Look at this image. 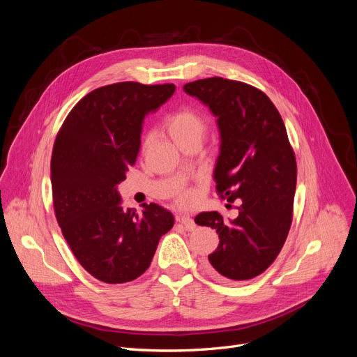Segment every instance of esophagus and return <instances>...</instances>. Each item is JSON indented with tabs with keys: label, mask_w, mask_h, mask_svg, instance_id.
Listing matches in <instances>:
<instances>
[{
	"label": "esophagus",
	"mask_w": 357,
	"mask_h": 357,
	"mask_svg": "<svg viewBox=\"0 0 357 357\" xmlns=\"http://www.w3.org/2000/svg\"><path fill=\"white\" fill-rule=\"evenodd\" d=\"M179 222H181V225L183 226V228H185L186 231H193V229L197 228L195 220H193L189 215H182V216H179Z\"/></svg>",
	"instance_id": "esophagus-1"
}]
</instances>
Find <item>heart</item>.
Masks as SVG:
<instances>
[{
  "instance_id": "b5f03b06",
  "label": "heart",
  "mask_w": 357,
  "mask_h": 357,
  "mask_svg": "<svg viewBox=\"0 0 357 357\" xmlns=\"http://www.w3.org/2000/svg\"><path fill=\"white\" fill-rule=\"evenodd\" d=\"M167 129L172 141L176 145H181L182 142L193 138L201 139L205 131V119L199 112L193 109H189V108L179 109L168 116ZM192 199H193V193L189 190L182 192L179 197V202L182 205H189Z\"/></svg>"
}]
</instances>
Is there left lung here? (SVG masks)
I'll list each match as a JSON object with an SVG mask.
<instances>
[{
    "label": "left lung",
    "instance_id": "left-lung-1",
    "mask_svg": "<svg viewBox=\"0 0 357 357\" xmlns=\"http://www.w3.org/2000/svg\"><path fill=\"white\" fill-rule=\"evenodd\" d=\"M183 91L216 116V192L239 202L235 219L216 211L195 218L219 235L208 271L220 280L252 279L272 265L291 223L296 159L283 119L262 91L239 81L213 77L188 82Z\"/></svg>",
    "mask_w": 357,
    "mask_h": 357
}]
</instances>
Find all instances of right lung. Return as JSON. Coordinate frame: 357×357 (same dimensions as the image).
Returning <instances> with one entry per match:
<instances>
[{
	"label": "right lung",
	"instance_id": "obj_1",
	"mask_svg": "<svg viewBox=\"0 0 357 357\" xmlns=\"http://www.w3.org/2000/svg\"><path fill=\"white\" fill-rule=\"evenodd\" d=\"M174 84L118 82L93 89L73 108L51 158L55 216L81 266L105 283L139 278L174 215L156 204L125 209L118 185L141 148L144 119L164 105Z\"/></svg>",
	"mask_w": 357,
	"mask_h": 357
}]
</instances>
